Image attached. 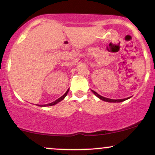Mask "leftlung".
I'll return each instance as SVG.
<instances>
[{"instance_id":"1","label":"left lung","mask_w":155,"mask_h":155,"mask_svg":"<svg viewBox=\"0 0 155 155\" xmlns=\"http://www.w3.org/2000/svg\"><path fill=\"white\" fill-rule=\"evenodd\" d=\"M92 92H93L95 95L97 96L98 98H100L101 100L104 101H106V102H110V103H120V102H122V101H124L126 100H127V99H129L130 97H127V98H124V99H117V100H114V99H110V98H107V97H103V96H101L99 95V94H97V92L94 91V90H92Z\"/></svg>"}]
</instances>
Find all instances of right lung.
<instances>
[{"label":"right lung","instance_id":"right-lung-1","mask_svg":"<svg viewBox=\"0 0 155 155\" xmlns=\"http://www.w3.org/2000/svg\"><path fill=\"white\" fill-rule=\"evenodd\" d=\"M68 90H68L67 91H66V92H65V94H64V95H63V96H61V97H60V98H58V100H56V101H53L52 103H50V104H45V105H43V106H54V105H55V104H58V103L59 102H60V101H63L64 98H65V96L67 95V94H68Z\"/></svg>","mask_w":155,"mask_h":155}]
</instances>
